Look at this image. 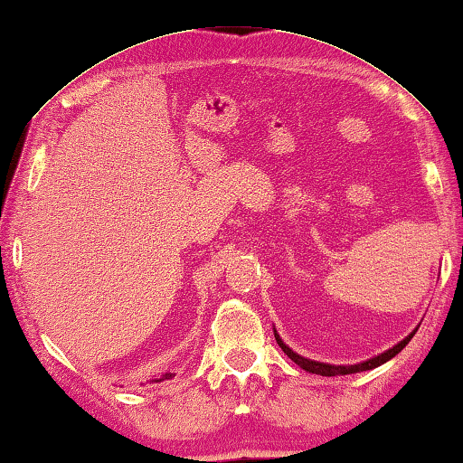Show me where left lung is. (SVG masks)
<instances>
[{
  "instance_id": "obj_1",
  "label": "left lung",
  "mask_w": 463,
  "mask_h": 463,
  "mask_svg": "<svg viewBox=\"0 0 463 463\" xmlns=\"http://www.w3.org/2000/svg\"><path fill=\"white\" fill-rule=\"evenodd\" d=\"M415 331H418V329H415ZM415 331L407 335V337H405L403 341L397 343V345H393L392 349H387V351H383V353H379V355L371 357V359H367V361H361V364H355V365H331V364H321V361L307 359V357H303V355H298V353H295L291 347L287 345V343H285L283 339L279 337L277 329H275V339H277V343H279V347L287 353V357L291 359V361H295V364H297L298 367H301V369L309 371V373L323 375V377H335V375L359 373V371H369V369H375V367H379V365L387 364L389 359H393V357L397 355V353H400V351L407 345V343L411 341V337L415 335Z\"/></svg>"
}]
</instances>
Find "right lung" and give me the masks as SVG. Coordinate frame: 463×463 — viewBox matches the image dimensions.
<instances>
[{
    "label": "right lung",
    "instance_id": "right-lung-1",
    "mask_svg": "<svg viewBox=\"0 0 463 463\" xmlns=\"http://www.w3.org/2000/svg\"><path fill=\"white\" fill-rule=\"evenodd\" d=\"M175 377V373H170V371H166V373H162V375H154L152 379H150V383H160V382H166V379H172ZM148 383V382H146ZM144 385V383H142Z\"/></svg>",
    "mask_w": 463,
    "mask_h": 463
}]
</instances>
